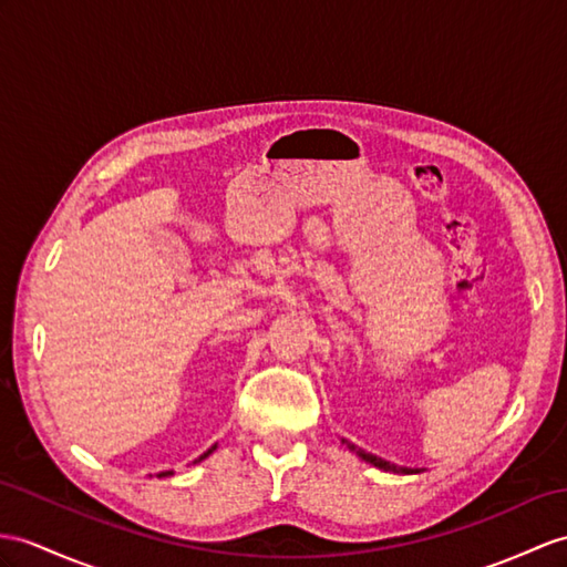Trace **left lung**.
<instances>
[{"label":"left lung","instance_id":"1","mask_svg":"<svg viewBox=\"0 0 567 567\" xmlns=\"http://www.w3.org/2000/svg\"><path fill=\"white\" fill-rule=\"evenodd\" d=\"M355 454H358V457H361V460H365L368 464L378 466V468H384V472H394V474H413V468H406V466H394V464L384 462V460L375 457V454H368V452H363V450H358Z\"/></svg>","mask_w":567,"mask_h":567}]
</instances>
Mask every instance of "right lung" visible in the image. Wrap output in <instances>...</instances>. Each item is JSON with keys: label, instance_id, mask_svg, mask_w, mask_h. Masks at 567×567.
Masks as SVG:
<instances>
[{"label": "right lung", "instance_id": "1", "mask_svg": "<svg viewBox=\"0 0 567 567\" xmlns=\"http://www.w3.org/2000/svg\"><path fill=\"white\" fill-rule=\"evenodd\" d=\"M214 450H216V445H214V447H209V450H206V452H204V454H202V457H199V460H195V462H192V464H197V462H202V460H206V457H209V454H212V452H214ZM171 474H173V472H163V474H161V476H171Z\"/></svg>", "mask_w": 567, "mask_h": 567}]
</instances>
